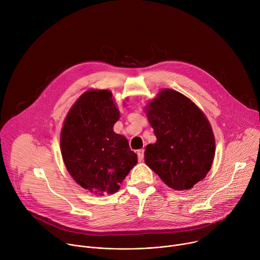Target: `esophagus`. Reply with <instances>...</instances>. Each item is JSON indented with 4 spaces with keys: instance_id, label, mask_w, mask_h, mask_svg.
<instances>
[{
    "instance_id": "esophagus-1",
    "label": "esophagus",
    "mask_w": 260,
    "mask_h": 260,
    "mask_svg": "<svg viewBox=\"0 0 260 260\" xmlns=\"http://www.w3.org/2000/svg\"><path fill=\"white\" fill-rule=\"evenodd\" d=\"M144 158V149H141L138 151V160L142 161Z\"/></svg>"
}]
</instances>
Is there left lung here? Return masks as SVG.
Listing matches in <instances>:
<instances>
[{
  "label": "left lung",
  "instance_id": "1",
  "mask_svg": "<svg viewBox=\"0 0 260 260\" xmlns=\"http://www.w3.org/2000/svg\"><path fill=\"white\" fill-rule=\"evenodd\" d=\"M156 142L147 145L145 164L169 187L186 190L203 180L212 167L215 139L211 125L188 98L164 89L147 109Z\"/></svg>",
  "mask_w": 260,
  "mask_h": 260
}]
</instances>
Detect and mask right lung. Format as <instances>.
<instances>
[{
    "mask_svg": "<svg viewBox=\"0 0 260 260\" xmlns=\"http://www.w3.org/2000/svg\"><path fill=\"white\" fill-rule=\"evenodd\" d=\"M119 111L109 90H88L73 105L60 134L64 166L90 192L112 194L137 164L127 140L113 126Z\"/></svg>",
    "mask_w": 260,
    "mask_h": 260,
    "instance_id": "right-lung-1",
    "label": "right lung"
}]
</instances>
